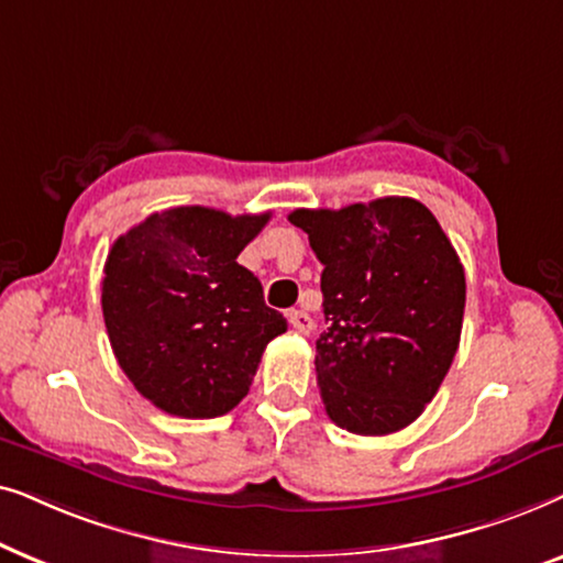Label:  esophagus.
Instances as JSON below:
<instances>
[{
    "label": "esophagus",
    "instance_id": "obj_1",
    "mask_svg": "<svg viewBox=\"0 0 563 563\" xmlns=\"http://www.w3.org/2000/svg\"><path fill=\"white\" fill-rule=\"evenodd\" d=\"M288 321H290V327H294L298 334H309L311 329H313V319L306 311H301V309H290L288 311Z\"/></svg>",
    "mask_w": 563,
    "mask_h": 563
}]
</instances>
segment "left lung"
<instances>
[{"label": "left lung", "instance_id": "8db88e82", "mask_svg": "<svg viewBox=\"0 0 563 563\" xmlns=\"http://www.w3.org/2000/svg\"><path fill=\"white\" fill-rule=\"evenodd\" d=\"M324 294L317 384L329 419L388 434L422 415L461 342L466 275L451 239L415 198L340 211L298 208Z\"/></svg>", "mask_w": 563, "mask_h": 563}]
</instances>
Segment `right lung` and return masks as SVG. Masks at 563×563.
<instances>
[{"label":"right lung","mask_w":563,"mask_h":563,"mask_svg":"<svg viewBox=\"0 0 563 563\" xmlns=\"http://www.w3.org/2000/svg\"><path fill=\"white\" fill-rule=\"evenodd\" d=\"M269 213L179 206L115 239L102 317L118 365L162 411L221 417L244 399L267 342L288 329L236 262Z\"/></svg>","instance_id":"1"}]
</instances>
